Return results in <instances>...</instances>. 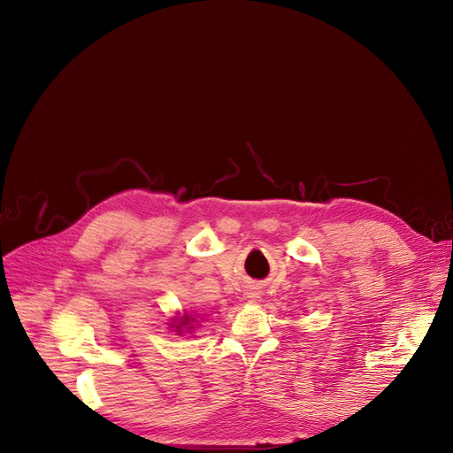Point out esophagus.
Listing matches in <instances>:
<instances>
[{
    "mask_svg": "<svg viewBox=\"0 0 453 453\" xmlns=\"http://www.w3.org/2000/svg\"><path fill=\"white\" fill-rule=\"evenodd\" d=\"M246 297H248L250 301H255V299L258 297V288H257V287H250V288L246 290Z\"/></svg>",
    "mask_w": 453,
    "mask_h": 453,
    "instance_id": "34e87169",
    "label": "esophagus"
}]
</instances>
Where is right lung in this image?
<instances>
[{"mask_svg":"<svg viewBox=\"0 0 453 453\" xmlns=\"http://www.w3.org/2000/svg\"><path fill=\"white\" fill-rule=\"evenodd\" d=\"M193 323H195V318H190V316H183V318H178V319H174V323H171L174 328H176V332H178V334H181V332H183V328L187 330V332H190V330H193L195 326H193Z\"/></svg>","mask_w":453,"mask_h":453,"instance_id":"add662e5","label":"right lung"}]
</instances>
